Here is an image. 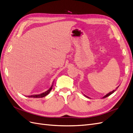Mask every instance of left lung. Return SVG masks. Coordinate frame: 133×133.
<instances>
[{
    "instance_id": "left-lung-1",
    "label": "left lung",
    "mask_w": 133,
    "mask_h": 133,
    "mask_svg": "<svg viewBox=\"0 0 133 133\" xmlns=\"http://www.w3.org/2000/svg\"><path fill=\"white\" fill-rule=\"evenodd\" d=\"M119 87V86H118V87H116V89H115V90H112V91H110V92H108V94H106L105 96H104L103 97H102V98H107V97H108V96H109V95H110L111 94H112V93H114V91H116V90L118 89V88ZM84 95L85 96H86V97L88 98H90L89 97V96H88L85 95V94H84Z\"/></svg>"
}]
</instances>
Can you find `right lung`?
I'll return each instance as SVG.
<instances>
[{"mask_svg": "<svg viewBox=\"0 0 133 133\" xmlns=\"http://www.w3.org/2000/svg\"><path fill=\"white\" fill-rule=\"evenodd\" d=\"M54 82V81H53V82L52 83V84H51V85L50 88L49 89H48V90H46V91L44 92H42V93L39 94H34V95H31L26 96H28V97H29V98H39L44 97V96H46L47 95H48V94H49V92H50V91L51 90L52 88H53Z\"/></svg>", "mask_w": 133, "mask_h": 133, "instance_id": "1", "label": "right lung"}]
</instances>
